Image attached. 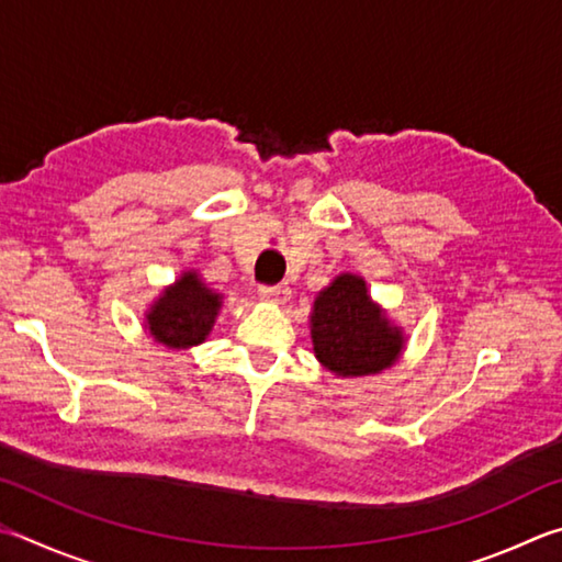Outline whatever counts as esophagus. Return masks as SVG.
Masks as SVG:
<instances>
[{
	"mask_svg": "<svg viewBox=\"0 0 562 562\" xmlns=\"http://www.w3.org/2000/svg\"><path fill=\"white\" fill-rule=\"evenodd\" d=\"M258 294L260 297L265 300V302H274V304H284L290 300V294H292V290L288 288V284H260V290H258Z\"/></svg>",
	"mask_w": 562,
	"mask_h": 562,
	"instance_id": "esophagus-1",
	"label": "esophagus"
}]
</instances>
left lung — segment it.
<instances>
[{"label":"left lung","instance_id":"obj_1","mask_svg":"<svg viewBox=\"0 0 562 562\" xmlns=\"http://www.w3.org/2000/svg\"><path fill=\"white\" fill-rule=\"evenodd\" d=\"M314 353L336 375L387 369L403 349V336L373 307L366 282L341 274L319 292L312 314Z\"/></svg>","mask_w":562,"mask_h":562}]
</instances>
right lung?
Instances as JSON below:
<instances>
[{"instance_id": "1", "label": "right lung", "mask_w": 562, "mask_h": 562, "mask_svg": "<svg viewBox=\"0 0 562 562\" xmlns=\"http://www.w3.org/2000/svg\"><path fill=\"white\" fill-rule=\"evenodd\" d=\"M218 307V294L209 290L196 272H187L147 314L149 331L171 349L201 344L211 331Z\"/></svg>"}]
</instances>
